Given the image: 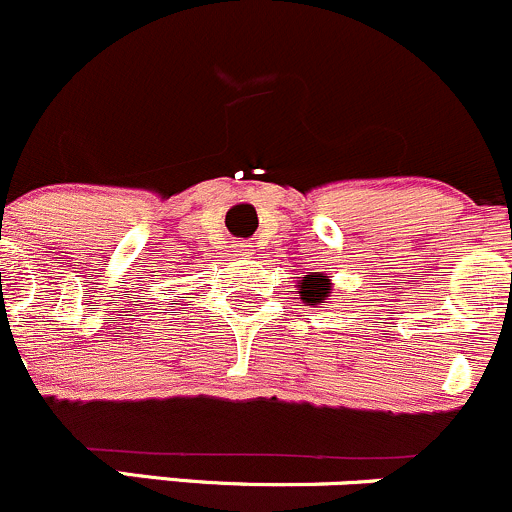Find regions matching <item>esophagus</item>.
Masks as SVG:
<instances>
[{"label":"esophagus","mask_w":512,"mask_h":512,"mask_svg":"<svg viewBox=\"0 0 512 512\" xmlns=\"http://www.w3.org/2000/svg\"><path fill=\"white\" fill-rule=\"evenodd\" d=\"M236 251H239V256H254V246L251 244H239Z\"/></svg>","instance_id":"34e87169"}]
</instances>
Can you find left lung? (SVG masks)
I'll return each mask as SVG.
<instances>
[{"instance_id":"left-lung-1","label":"left lung","mask_w":512,"mask_h":512,"mask_svg":"<svg viewBox=\"0 0 512 512\" xmlns=\"http://www.w3.org/2000/svg\"><path fill=\"white\" fill-rule=\"evenodd\" d=\"M298 293H300V300L308 305L325 303L330 293V278L323 276V273H318V276H305L303 281H300Z\"/></svg>"}]
</instances>
